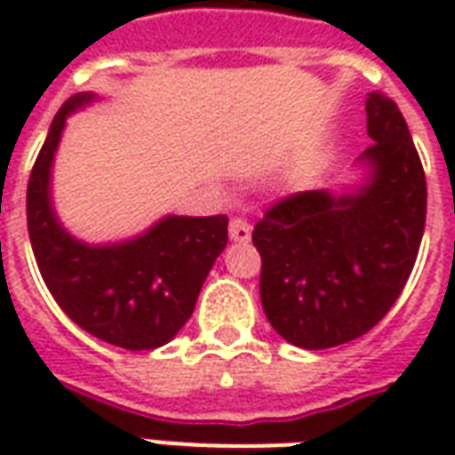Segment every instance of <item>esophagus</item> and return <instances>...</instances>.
Here are the masks:
<instances>
[{
  "label": "esophagus",
  "mask_w": 455,
  "mask_h": 455,
  "mask_svg": "<svg viewBox=\"0 0 455 455\" xmlns=\"http://www.w3.org/2000/svg\"><path fill=\"white\" fill-rule=\"evenodd\" d=\"M228 236H231V241L246 243L248 238H251V224L241 217L231 219V224H228Z\"/></svg>",
  "instance_id": "esophagus-1"
}]
</instances>
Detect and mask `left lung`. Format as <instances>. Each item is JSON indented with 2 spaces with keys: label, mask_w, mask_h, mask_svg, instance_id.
Segmentation results:
<instances>
[{
  "label": "left lung",
  "mask_w": 455,
  "mask_h": 455,
  "mask_svg": "<svg viewBox=\"0 0 455 455\" xmlns=\"http://www.w3.org/2000/svg\"><path fill=\"white\" fill-rule=\"evenodd\" d=\"M365 114L361 188L290 195L253 228L267 322L309 351L368 334L402 295L424 236L427 178L407 121L380 92Z\"/></svg>",
  "instance_id": "8db88e82"
}]
</instances>
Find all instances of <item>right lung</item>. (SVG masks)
Masks as SVG:
<instances>
[{
	"instance_id": "obj_1",
	"label": "right lung",
	"mask_w": 455,
	"mask_h": 455,
	"mask_svg": "<svg viewBox=\"0 0 455 455\" xmlns=\"http://www.w3.org/2000/svg\"><path fill=\"white\" fill-rule=\"evenodd\" d=\"M94 94H75L55 114L26 189V219L45 287L87 334L126 348L150 351L185 326L199 290L227 248L228 219L165 217L146 234L109 246L73 238L55 217L51 168L70 112Z\"/></svg>"
}]
</instances>
